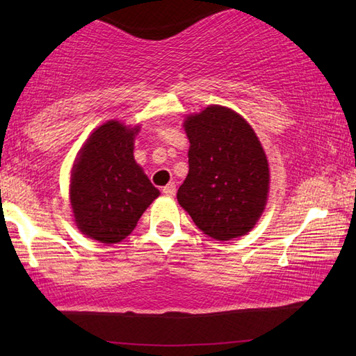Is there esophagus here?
<instances>
[{"mask_svg": "<svg viewBox=\"0 0 356 356\" xmlns=\"http://www.w3.org/2000/svg\"><path fill=\"white\" fill-rule=\"evenodd\" d=\"M163 195L172 197L174 195H176V185H174V184H168L166 186H163Z\"/></svg>", "mask_w": 356, "mask_h": 356, "instance_id": "esophagus-1", "label": "esophagus"}]
</instances>
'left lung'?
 I'll list each match as a JSON object with an SVG mask.
<instances>
[{
  "instance_id": "1",
  "label": "left lung",
  "mask_w": 356,
  "mask_h": 356,
  "mask_svg": "<svg viewBox=\"0 0 356 356\" xmlns=\"http://www.w3.org/2000/svg\"><path fill=\"white\" fill-rule=\"evenodd\" d=\"M190 140L188 176L177 201L215 240L250 232L267 204L270 171L254 130L236 111L210 105L184 122Z\"/></svg>"
}]
</instances>
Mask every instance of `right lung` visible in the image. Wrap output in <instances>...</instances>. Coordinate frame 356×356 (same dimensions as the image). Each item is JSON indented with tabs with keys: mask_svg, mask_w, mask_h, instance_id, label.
<instances>
[{
	"mask_svg": "<svg viewBox=\"0 0 356 356\" xmlns=\"http://www.w3.org/2000/svg\"><path fill=\"white\" fill-rule=\"evenodd\" d=\"M138 131L140 127L108 120L88 138L72 168L75 222L84 236L102 243L122 242L160 195L135 161Z\"/></svg>",
	"mask_w": 356,
	"mask_h": 356,
	"instance_id": "add662e5",
	"label": "right lung"
}]
</instances>
